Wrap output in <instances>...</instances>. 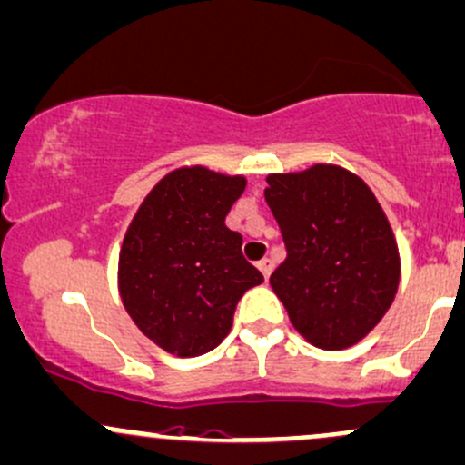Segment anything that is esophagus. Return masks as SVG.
I'll use <instances>...</instances> for the list:
<instances>
[{"label":"esophagus","instance_id":"obj_1","mask_svg":"<svg viewBox=\"0 0 465 465\" xmlns=\"http://www.w3.org/2000/svg\"><path fill=\"white\" fill-rule=\"evenodd\" d=\"M257 268H259V271H262V274H263V279H268V277H271V272H272L274 263L271 262V259H262V262H259V263H257Z\"/></svg>","mask_w":465,"mask_h":465}]
</instances>
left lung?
Segmentation results:
<instances>
[{
    "instance_id": "8db88e82",
    "label": "left lung",
    "mask_w": 465,
    "mask_h": 465,
    "mask_svg": "<svg viewBox=\"0 0 465 465\" xmlns=\"http://www.w3.org/2000/svg\"><path fill=\"white\" fill-rule=\"evenodd\" d=\"M266 202L288 257L271 274L294 331L323 351L361 341L392 306L397 239L359 174L334 163L266 177Z\"/></svg>"
}]
</instances>
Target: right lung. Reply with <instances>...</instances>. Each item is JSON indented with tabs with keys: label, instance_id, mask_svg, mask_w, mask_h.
Masks as SVG:
<instances>
[{
	"label": "right lung",
	"instance_id": "add662e5",
	"mask_svg": "<svg viewBox=\"0 0 465 465\" xmlns=\"http://www.w3.org/2000/svg\"><path fill=\"white\" fill-rule=\"evenodd\" d=\"M246 191L243 174L174 168L134 213L119 251L126 312L162 351L199 357L223 341L243 292L263 274L242 254L226 214Z\"/></svg>",
	"mask_w": 465,
	"mask_h": 465
}]
</instances>
